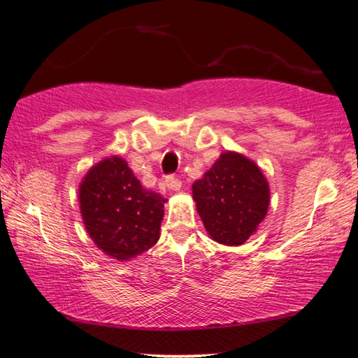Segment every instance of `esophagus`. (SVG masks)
Here are the masks:
<instances>
[{"instance_id": "esophagus-1", "label": "esophagus", "mask_w": 358, "mask_h": 358, "mask_svg": "<svg viewBox=\"0 0 358 358\" xmlns=\"http://www.w3.org/2000/svg\"><path fill=\"white\" fill-rule=\"evenodd\" d=\"M165 185L168 187L169 190H179L180 187H182V182H180V180L176 178V176H166Z\"/></svg>"}]
</instances>
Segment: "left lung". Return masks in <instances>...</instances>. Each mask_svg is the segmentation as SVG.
<instances>
[{"instance_id": "1", "label": "left lung", "mask_w": 358, "mask_h": 358, "mask_svg": "<svg viewBox=\"0 0 358 358\" xmlns=\"http://www.w3.org/2000/svg\"><path fill=\"white\" fill-rule=\"evenodd\" d=\"M192 190L204 228L220 244L245 243L268 213V180L238 152H224Z\"/></svg>"}]
</instances>
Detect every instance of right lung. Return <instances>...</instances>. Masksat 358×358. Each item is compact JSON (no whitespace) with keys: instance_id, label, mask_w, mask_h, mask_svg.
<instances>
[{"instance_id":"add662e5","label":"right lung","mask_w":358,"mask_h":358,"mask_svg":"<svg viewBox=\"0 0 358 358\" xmlns=\"http://www.w3.org/2000/svg\"><path fill=\"white\" fill-rule=\"evenodd\" d=\"M84 225L99 249L115 260H130L160 238V193L145 190L120 157L104 158L85 174L79 187Z\"/></svg>"}]
</instances>
